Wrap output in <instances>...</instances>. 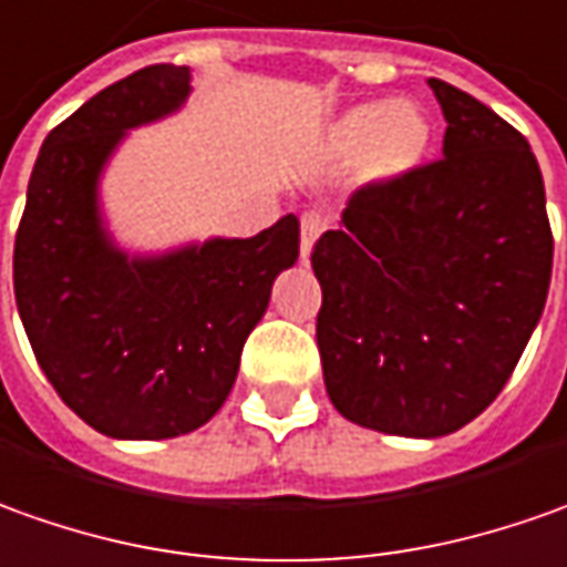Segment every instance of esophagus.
<instances>
[{
    "label": "esophagus",
    "instance_id": "esophagus-1",
    "mask_svg": "<svg viewBox=\"0 0 567 567\" xmlns=\"http://www.w3.org/2000/svg\"><path fill=\"white\" fill-rule=\"evenodd\" d=\"M322 229H326V217H319V214H303L300 217V257L303 260H310L316 238H319Z\"/></svg>",
    "mask_w": 567,
    "mask_h": 567
}]
</instances>
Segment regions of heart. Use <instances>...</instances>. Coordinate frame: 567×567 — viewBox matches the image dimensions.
Listing matches in <instances>:
<instances>
[{"label":"heart","instance_id":"b5f03b06","mask_svg":"<svg viewBox=\"0 0 567 567\" xmlns=\"http://www.w3.org/2000/svg\"><path fill=\"white\" fill-rule=\"evenodd\" d=\"M431 145L429 114L415 102H365L338 114L322 152L332 164L348 167L360 161L365 183H394L422 164Z\"/></svg>","mask_w":567,"mask_h":567}]
</instances>
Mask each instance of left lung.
Masks as SVG:
<instances>
[{"mask_svg":"<svg viewBox=\"0 0 567 567\" xmlns=\"http://www.w3.org/2000/svg\"><path fill=\"white\" fill-rule=\"evenodd\" d=\"M444 157L363 188L316 241V344L353 425L444 437L484 413L537 329L553 233L527 138L431 76Z\"/></svg>","mask_w":567,"mask_h":567,"instance_id":"obj_1","label":"left lung"}]
</instances>
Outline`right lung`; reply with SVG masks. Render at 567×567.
<instances>
[{
  "label": "right lung",
  "mask_w": 567,
  "mask_h": 567,
  "mask_svg": "<svg viewBox=\"0 0 567 567\" xmlns=\"http://www.w3.org/2000/svg\"><path fill=\"white\" fill-rule=\"evenodd\" d=\"M192 71L152 64L45 136L14 238V300L58 396L117 441L202 429L226 403L269 291L298 260V217L254 238L130 254L102 214V176L130 130L186 105Z\"/></svg>",
  "instance_id": "right-lung-1"
}]
</instances>
